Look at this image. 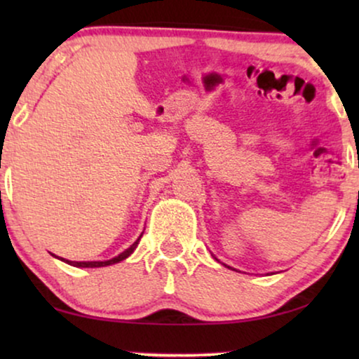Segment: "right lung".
<instances>
[{"instance_id": "right-lung-1", "label": "right lung", "mask_w": 359, "mask_h": 359, "mask_svg": "<svg viewBox=\"0 0 359 359\" xmlns=\"http://www.w3.org/2000/svg\"><path fill=\"white\" fill-rule=\"evenodd\" d=\"M140 237H142V235H140ZM140 237L137 238L135 242L132 243L130 247L126 250V252H122L121 255H117L116 258L107 259V262H68V259H63V258H60V259H62V262L68 263V264H72V266H78V268H101V266H109V264L119 263V262H122V259H126L127 257H130L132 252H134V250L137 248V245H139V240H140Z\"/></svg>"}]
</instances>
